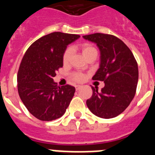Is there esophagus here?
<instances>
[{"label": "esophagus", "instance_id": "esophagus-1", "mask_svg": "<svg viewBox=\"0 0 155 155\" xmlns=\"http://www.w3.org/2000/svg\"><path fill=\"white\" fill-rule=\"evenodd\" d=\"M80 88H81V86H80V85H76V91H79V90Z\"/></svg>", "mask_w": 155, "mask_h": 155}]
</instances>
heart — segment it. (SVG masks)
Returning a JSON list of instances; mask_svg holds the SVG:
<instances>
[{
	"instance_id": "heart-1",
	"label": "heart",
	"mask_w": 155,
	"mask_h": 155,
	"mask_svg": "<svg viewBox=\"0 0 155 155\" xmlns=\"http://www.w3.org/2000/svg\"><path fill=\"white\" fill-rule=\"evenodd\" d=\"M81 51L84 57H87L89 54L94 53V52H97L96 48H94V46L91 44H83L81 45ZM72 51L71 48H68V49L64 51V54H63V63L64 64H67L69 61L71 55H72ZM73 79L76 81H82L84 79V76L81 73H76L73 76Z\"/></svg>"
}]
</instances>
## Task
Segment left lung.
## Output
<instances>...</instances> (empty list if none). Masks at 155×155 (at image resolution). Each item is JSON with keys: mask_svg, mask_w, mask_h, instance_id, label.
I'll list each match as a JSON object with an SVG mask.
<instances>
[{"mask_svg": "<svg viewBox=\"0 0 155 155\" xmlns=\"http://www.w3.org/2000/svg\"><path fill=\"white\" fill-rule=\"evenodd\" d=\"M83 37L99 48L100 64L92 79L104 83L100 92L92 87L93 95L87 101V107L100 118L118 116L135 96L139 76L137 61L130 48L115 36L94 33Z\"/></svg>", "mask_w": 155, "mask_h": 155, "instance_id": "1", "label": "left lung"}]
</instances>
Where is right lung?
I'll use <instances>...</instances> for the list:
<instances>
[{"mask_svg": "<svg viewBox=\"0 0 155 155\" xmlns=\"http://www.w3.org/2000/svg\"><path fill=\"white\" fill-rule=\"evenodd\" d=\"M79 35L54 32L38 39L28 48L18 68V91L28 111L41 121H52L64 114L76 89L58 87L56 71L63 66V54Z\"/></svg>", "mask_w": 155, "mask_h": 155, "instance_id": "obj_1", "label": "right lung"}]
</instances>
